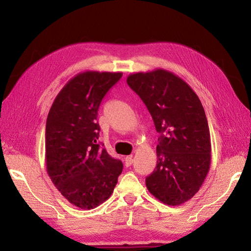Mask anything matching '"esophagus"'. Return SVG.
Returning <instances> with one entry per match:
<instances>
[{"label":"esophagus","mask_w":251,"mask_h":251,"mask_svg":"<svg viewBox=\"0 0 251 251\" xmlns=\"http://www.w3.org/2000/svg\"><path fill=\"white\" fill-rule=\"evenodd\" d=\"M131 164H133V156H131V155L126 156L125 157V165H126V166H130Z\"/></svg>","instance_id":"obj_1"}]
</instances>
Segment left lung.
Listing matches in <instances>:
<instances>
[{
	"mask_svg": "<svg viewBox=\"0 0 251 251\" xmlns=\"http://www.w3.org/2000/svg\"><path fill=\"white\" fill-rule=\"evenodd\" d=\"M126 82L146 105L160 134L147 189L165 205L179 206L198 193L210 168L205 109L193 88L169 71L138 72L127 76Z\"/></svg>",
	"mask_w": 251,
	"mask_h": 251,
	"instance_id": "left-lung-1",
	"label": "left lung"
}]
</instances>
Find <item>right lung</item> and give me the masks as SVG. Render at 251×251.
I'll return each instance as SVG.
<instances>
[{
	"label": "right lung",
	"instance_id": "add662e5",
	"mask_svg": "<svg viewBox=\"0 0 251 251\" xmlns=\"http://www.w3.org/2000/svg\"><path fill=\"white\" fill-rule=\"evenodd\" d=\"M122 72L86 71L62 88L50 107L45 128L46 172L72 205L93 209L110 197L123 171L121 160L97 144V112Z\"/></svg>",
	"mask_w": 251,
	"mask_h": 251
}]
</instances>
